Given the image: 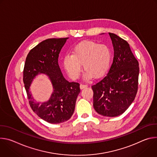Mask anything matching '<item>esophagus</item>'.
<instances>
[{
  "instance_id": "esophagus-1",
  "label": "esophagus",
  "mask_w": 157,
  "mask_h": 157,
  "mask_svg": "<svg viewBox=\"0 0 157 157\" xmlns=\"http://www.w3.org/2000/svg\"><path fill=\"white\" fill-rule=\"evenodd\" d=\"M86 87H87V85H86V84H80V88L81 89H84V88H85Z\"/></svg>"
}]
</instances>
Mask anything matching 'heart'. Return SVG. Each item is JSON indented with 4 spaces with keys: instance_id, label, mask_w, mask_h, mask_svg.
Wrapping results in <instances>:
<instances>
[{
    "instance_id": "heart-1",
    "label": "heart",
    "mask_w": 157,
    "mask_h": 157,
    "mask_svg": "<svg viewBox=\"0 0 157 157\" xmlns=\"http://www.w3.org/2000/svg\"><path fill=\"white\" fill-rule=\"evenodd\" d=\"M111 60V51L105 44L93 41H83L76 44L72 53L65 55L63 66L72 79L79 77L82 64L86 70V78H99L107 73Z\"/></svg>"
}]
</instances>
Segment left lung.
Wrapping results in <instances>:
<instances>
[{"label": "left lung", "mask_w": 157, "mask_h": 157, "mask_svg": "<svg viewBox=\"0 0 157 157\" xmlns=\"http://www.w3.org/2000/svg\"><path fill=\"white\" fill-rule=\"evenodd\" d=\"M109 34L114 51L113 63L107 75L91 87L97 113L116 117L124 113L136 96L139 66L128 42L114 33Z\"/></svg>", "instance_id": "obj_1"}]
</instances>
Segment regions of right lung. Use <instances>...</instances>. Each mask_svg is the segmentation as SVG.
Wrapping results in <instances>:
<instances>
[{
	"mask_svg": "<svg viewBox=\"0 0 157 157\" xmlns=\"http://www.w3.org/2000/svg\"><path fill=\"white\" fill-rule=\"evenodd\" d=\"M68 38L41 41L30 51L24 66L23 81L29 104L38 117L51 124L62 123L71 118L80 93L79 84L65 79L58 65L59 52ZM41 73L49 76L54 89L50 99L42 103L35 101L29 91L33 79Z\"/></svg>",
	"mask_w": 157,
	"mask_h": 157,
	"instance_id": "1",
	"label": "right lung"
}]
</instances>
